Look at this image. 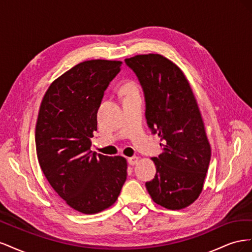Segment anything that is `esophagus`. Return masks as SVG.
<instances>
[{
	"instance_id": "34e87169",
	"label": "esophagus",
	"mask_w": 252,
	"mask_h": 252,
	"mask_svg": "<svg viewBox=\"0 0 252 252\" xmlns=\"http://www.w3.org/2000/svg\"><path fill=\"white\" fill-rule=\"evenodd\" d=\"M139 161V158L138 157H131V158H128V163L130 165H135Z\"/></svg>"
}]
</instances>
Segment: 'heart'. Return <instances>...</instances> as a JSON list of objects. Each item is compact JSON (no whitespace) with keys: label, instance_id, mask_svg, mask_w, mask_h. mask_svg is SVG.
<instances>
[{"label":"heart","instance_id":"b5f03b06","mask_svg":"<svg viewBox=\"0 0 252 252\" xmlns=\"http://www.w3.org/2000/svg\"><path fill=\"white\" fill-rule=\"evenodd\" d=\"M121 93L126 96L134 93H139V89L133 81H126L121 87Z\"/></svg>","mask_w":252,"mask_h":252}]
</instances>
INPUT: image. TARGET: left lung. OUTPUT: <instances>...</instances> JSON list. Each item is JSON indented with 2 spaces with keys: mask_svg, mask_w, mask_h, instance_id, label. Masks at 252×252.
I'll list each match as a JSON object with an SVG mask.
<instances>
[{
  "mask_svg": "<svg viewBox=\"0 0 252 252\" xmlns=\"http://www.w3.org/2000/svg\"><path fill=\"white\" fill-rule=\"evenodd\" d=\"M144 91L147 124L163 144L152 158L155 179L147 191L158 205L179 210L202 192L211 149L192 89L180 68L161 55H139L125 60Z\"/></svg>",
  "mask_w": 252,
  "mask_h": 252,
  "instance_id": "left-lung-1",
  "label": "left lung"
}]
</instances>
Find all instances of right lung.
<instances>
[{"label":"right lung","mask_w":252,"mask_h":252,"mask_svg":"<svg viewBox=\"0 0 252 252\" xmlns=\"http://www.w3.org/2000/svg\"><path fill=\"white\" fill-rule=\"evenodd\" d=\"M122 62L90 60L52 82L35 126V148L43 173L71 208L94 215L116 203L127 178L123 157L90 150L104 91Z\"/></svg>","instance_id":"right-lung-1"}]
</instances>
